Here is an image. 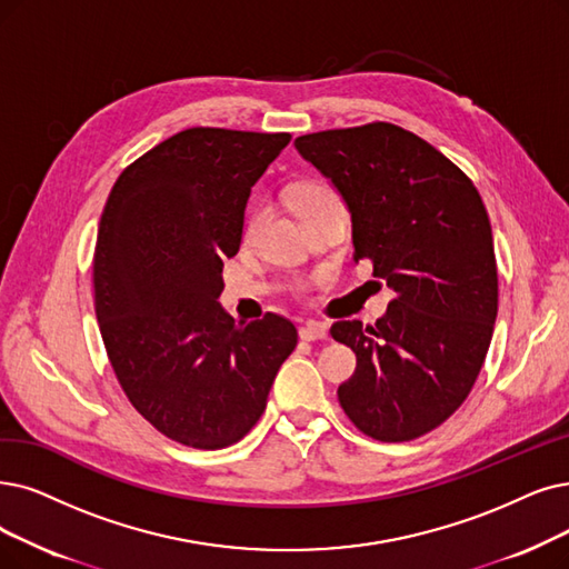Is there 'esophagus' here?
<instances>
[{"label": "esophagus", "instance_id": "34e87169", "mask_svg": "<svg viewBox=\"0 0 569 569\" xmlns=\"http://www.w3.org/2000/svg\"><path fill=\"white\" fill-rule=\"evenodd\" d=\"M299 333H301L303 340H322V338L329 336V325H325V322H308V325L301 327Z\"/></svg>", "mask_w": 569, "mask_h": 569}]
</instances>
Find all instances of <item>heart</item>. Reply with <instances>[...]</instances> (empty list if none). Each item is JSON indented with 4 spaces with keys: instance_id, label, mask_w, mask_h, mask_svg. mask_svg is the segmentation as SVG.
Instances as JSON below:
<instances>
[{
    "instance_id": "b5f03b06",
    "label": "heart",
    "mask_w": 569,
    "mask_h": 569,
    "mask_svg": "<svg viewBox=\"0 0 569 569\" xmlns=\"http://www.w3.org/2000/svg\"><path fill=\"white\" fill-rule=\"evenodd\" d=\"M331 202H340V198H338V191L331 184H327V181H303V184L297 189V206H299V212L306 219L310 214H315L317 210L331 206ZM263 217H266V208L254 206L252 212H249L247 221H244V236L247 238L257 236V231L261 229V223H263Z\"/></svg>"
}]
</instances>
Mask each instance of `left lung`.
Masks as SVG:
<instances>
[{
    "label": "left lung",
    "mask_w": 569,
    "mask_h": 569,
    "mask_svg": "<svg viewBox=\"0 0 569 569\" xmlns=\"http://www.w3.org/2000/svg\"><path fill=\"white\" fill-rule=\"evenodd\" d=\"M348 202L355 259L395 289L376 327H331L357 355L338 388L352 425L376 441H413L469 397L497 317L492 229L473 181L395 123L338 128L293 140Z\"/></svg>",
    "instance_id": "1"
}]
</instances>
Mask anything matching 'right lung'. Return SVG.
Returning <instances> with one entry per match:
<instances>
[{"label": "right lung", "instance_id": "add662e5", "mask_svg": "<svg viewBox=\"0 0 569 569\" xmlns=\"http://www.w3.org/2000/svg\"><path fill=\"white\" fill-rule=\"evenodd\" d=\"M289 140L181 130L132 161L104 202L93 257L102 343L134 411L181 446L238 443L297 348L287 317L242 325L217 303L249 191Z\"/></svg>", "mask_w": 569, "mask_h": 569}]
</instances>
